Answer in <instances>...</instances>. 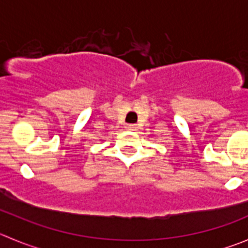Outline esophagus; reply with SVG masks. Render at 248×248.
I'll return each mask as SVG.
<instances>
[{
	"instance_id": "obj_1",
	"label": "esophagus",
	"mask_w": 248,
	"mask_h": 248,
	"mask_svg": "<svg viewBox=\"0 0 248 248\" xmlns=\"http://www.w3.org/2000/svg\"><path fill=\"white\" fill-rule=\"evenodd\" d=\"M126 128H128L130 131L138 130V125H136V124H128V126H126Z\"/></svg>"
}]
</instances>
